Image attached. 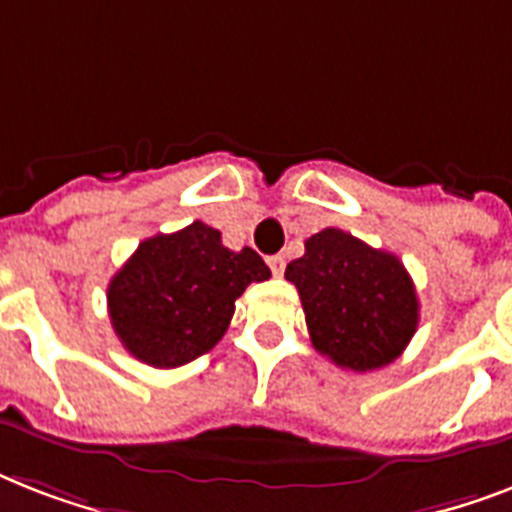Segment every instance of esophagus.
Wrapping results in <instances>:
<instances>
[{
    "label": "esophagus",
    "mask_w": 512,
    "mask_h": 512,
    "mask_svg": "<svg viewBox=\"0 0 512 512\" xmlns=\"http://www.w3.org/2000/svg\"><path fill=\"white\" fill-rule=\"evenodd\" d=\"M268 265H271L273 276H281V273H284V257H281V255L268 257Z\"/></svg>",
    "instance_id": "esophagus-1"
}]
</instances>
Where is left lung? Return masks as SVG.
<instances>
[{
	"instance_id": "left-lung-1",
	"label": "left lung",
	"mask_w": 512,
	"mask_h": 512,
	"mask_svg": "<svg viewBox=\"0 0 512 512\" xmlns=\"http://www.w3.org/2000/svg\"><path fill=\"white\" fill-rule=\"evenodd\" d=\"M284 276L300 292L313 348L342 369L388 366L417 332L420 300L404 263L340 228L313 233Z\"/></svg>"
}]
</instances>
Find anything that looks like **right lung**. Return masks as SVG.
I'll use <instances>...</instances> for the list:
<instances>
[{
    "label": "right lung",
    "mask_w": 512,
    "mask_h": 512,
    "mask_svg": "<svg viewBox=\"0 0 512 512\" xmlns=\"http://www.w3.org/2000/svg\"><path fill=\"white\" fill-rule=\"evenodd\" d=\"M268 276L255 249L231 252L220 231L196 220L140 241L108 284V316L138 361L175 369L215 348L241 292Z\"/></svg>",
    "instance_id": "right-lung-1"
}]
</instances>
